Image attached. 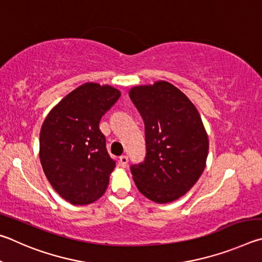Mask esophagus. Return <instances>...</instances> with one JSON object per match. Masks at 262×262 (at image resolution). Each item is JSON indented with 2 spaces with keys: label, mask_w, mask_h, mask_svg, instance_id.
Returning a JSON list of instances; mask_svg holds the SVG:
<instances>
[{
  "label": "esophagus",
  "mask_w": 262,
  "mask_h": 262,
  "mask_svg": "<svg viewBox=\"0 0 262 262\" xmlns=\"http://www.w3.org/2000/svg\"><path fill=\"white\" fill-rule=\"evenodd\" d=\"M127 162H128V158L126 155H122V157H119V164H121L123 168H125L127 166Z\"/></svg>",
  "instance_id": "34e87169"
}]
</instances>
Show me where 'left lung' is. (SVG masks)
<instances>
[{"mask_svg":"<svg viewBox=\"0 0 262 262\" xmlns=\"http://www.w3.org/2000/svg\"><path fill=\"white\" fill-rule=\"evenodd\" d=\"M130 98L145 123L146 155L131 164L138 190L158 204L184 195L203 173L208 137L198 110L167 81L137 86Z\"/></svg>","mask_w":262,"mask_h":262,"instance_id":"1","label":"left lung"}]
</instances>
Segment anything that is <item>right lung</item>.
Wrapping results in <instances>:
<instances>
[{
    "mask_svg": "<svg viewBox=\"0 0 262 262\" xmlns=\"http://www.w3.org/2000/svg\"><path fill=\"white\" fill-rule=\"evenodd\" d=\"M121 93L87 82L52 109L40 132V160L57 193L73 205H89L104 193L116 167L100 130L103 115Z\"/></svg>",
    "mask_w": 262,
    "mask_h": 262,
    "instance_id": "1",
    "label": "right lung"
}]
</instances>
